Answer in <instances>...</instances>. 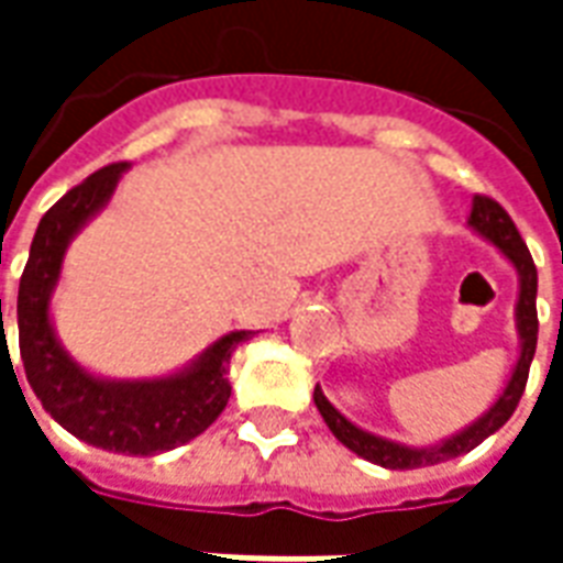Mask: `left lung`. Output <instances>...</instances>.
<instances>
[{"label": "left lung", "instance_id": "left-lung-1", "mask_svg": "<svg viewBox=\"0 0 563 563\" xmlns=\"http://www.w3.org/2000/svg\"><path fill=\"white\" fill-rule=\"evenodd\" d=\"M471 229L479 232L485 241L504 253V256L516 265L519 271V305H516V325H519V338H521V353L519 362H516V371L509 377L507 389L504 395L497 398L495 407L488 410L485 416H479L471 428H464L455 437H449L443 443L437 446H401L395 440H383L377 434H367L362 428H355L346 416H341L334 407L329 404V398L322 395V389H313V401H317V410L322 413L325 424L331 428V434L341 440L343 446L353 449L355 455L362 459L374 461L379 467H389V471H413V467H428V464H440V461L459 459L464 452H471L483 443L485 437H492L497 428H504L509 416L516 413V407L521 401V391H525V383H528V371H531L533 353H537V265H533L531 253L528 246L521 241L519 229L516 222L509 220V213L495 198L488 196H476L473 198V210H471Z\"/></svg>", "mask_w": 563, "mask_h": 563}]
</instances>
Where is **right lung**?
Instances as JSON below:
<instances>
[{
  "mask_svg": "<svg viewBox=\"0 0 563 563\" xmlns=\"http://www.w3.org/2000/svg\"><path fill=\"white\" fill-rule=\"evenodd\" d=\"M129 162L104 165L47 210L35 229L18 292L20 362L35 398L68 434L90 446L129 455H156L189 443L225 410L229 358L253 331H232L180 374L165 379H99L59 346L51 325V292L59 280L68 241L104 208ZM2 322V298H0Z\"/></svg>",
  "mask_w": 563,
  "mask_h": 563,
  "instance_id": "right-lung-1",
  "label": "right lung"
}]
</instances>
